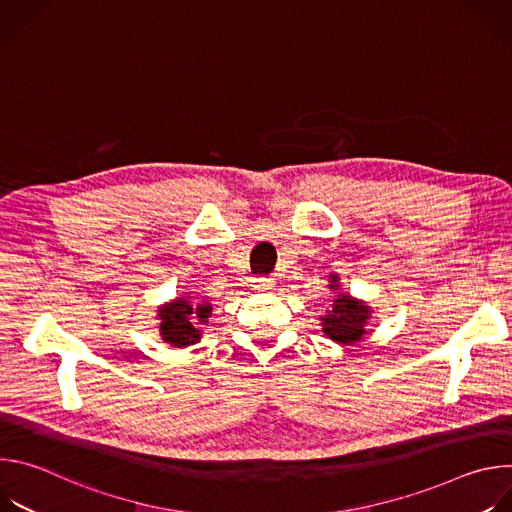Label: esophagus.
<instances>
[{
    "instance_id": "obj_1",
    "label": "esophagus",
    "mask_w": 512,
    "mask_h": 512,
    "mask_svg": "<svg viewBox=\"0 0 512 512\" xmlns=\"http://www.w3.org/2000/svg\"><path fill=\"white\" fill-rule=\"evenodd\" d=\"M251 283H253V289H257V291L273 289V279L271 277H255Z\"/></svg>"
}]
</instances>
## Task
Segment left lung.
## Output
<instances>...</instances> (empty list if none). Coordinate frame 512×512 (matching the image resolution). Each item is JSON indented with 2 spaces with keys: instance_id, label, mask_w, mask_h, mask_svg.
Here are the masks:
<instances>
[{
  "instance_id": "obj_1",
  "label": "left lung",
  "mask_w": 512,
  "mask_h": 512,
  "mask_svg": "<svg viewBox=\"0 0 512 512\" xmlns=\"http://www.w3.org/2000/svg\"><path fill=\"white\" fill-rule=\"evenodd\" d=\"M336 281V275H332V287H338ZM369 314V306L342 294L336 296L332 310H328V316L320 320L324 322V332L328 338L340 344H352L364 334V324L371 318Z\"/></svg>"
}]
</instances>
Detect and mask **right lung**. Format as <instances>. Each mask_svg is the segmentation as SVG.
I'll return each mask as SVG.
<instances>
[{"mask_svg": "<svg viewBox=\"0 0 512 512\" xmlns=\"http://www.w3.org/2000/svg\"><path fill=\"white\" fill-rule=\"evenodd\" d=\"M212 308L208 304H192L186 298H180L160 310V320H162V338L176 348L190 346L200 340V330L194 324H204L206 318L210 316ZM198 319V323L193 320Z\"/></svg>", "mask_w": 512, "mask_h": 512, "instance_id": "1", "label": "right lung"}]
</instances>
